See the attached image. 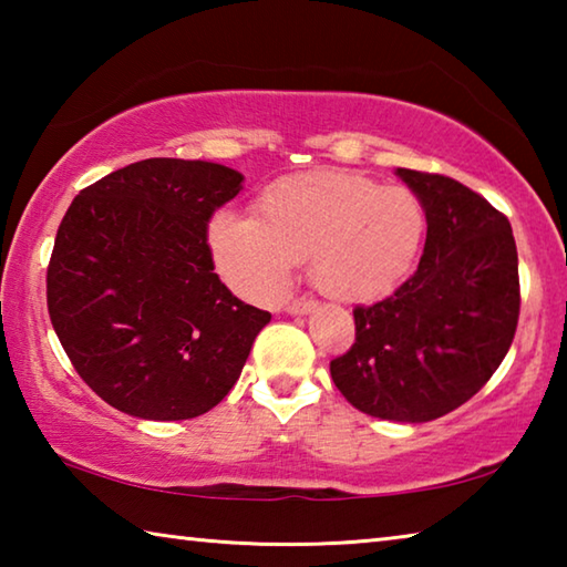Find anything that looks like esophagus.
Returning a JSON list of instances; mask_svg holds the SVG:
<instances>
[{
  "mask_svg": "<svg viewBox=\"0 0 567 567\" xmlns=\"http://www.w3.org/2000/svg\"><path fill=\"white\" fill-rule=\"evenodd\" d=\"M315 307H318V302H315V300H305V297H302V300L287 302L285 310L290 312V315H307V312H312Z\"/></svg>",
  "mask_w": 567,
  "mask_h": 567,
  "instance_id": "1",
  "label": "esophagus"
}]
</instances>
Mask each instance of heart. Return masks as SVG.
<instances>
[{"label":"heart","mask_w":567,"mask_h":567,"mask_svg":"<svg viewBox=\"0 0 567 567\" xmlns=\"http://www.w3.org/2000/svg\"><path fill=\"white\" fill-rule=\"evenodd\" d=\"M255 213H219L209 247L225 280L260 300L285 290L297 260L334 300H378L412 272L425 237L415 192L344 169L275 179Z\"/></svg>","instance_id":"obj_1"}]
</instances>
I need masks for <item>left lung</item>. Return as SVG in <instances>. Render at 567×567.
I'll return each instance as SVG.
<instances>
[{"instance_id": "obj_1", "label": "left lung", "mask_w": 567, "mask_h": 567, "mask_svg": "<svg viewBox=\"0 0 567 567\" xmlns=\"http://www.w3.org/2000/svg\"><path fill=\"white\" fill-rule=\"evenodd\" d=\"M425 209L417 270L375 305H358L352 348L330 362L334 385L372 417L427 422L493 378L520 318L511 223L457 179L398 167Z\"/></svg>"}]
</instances>
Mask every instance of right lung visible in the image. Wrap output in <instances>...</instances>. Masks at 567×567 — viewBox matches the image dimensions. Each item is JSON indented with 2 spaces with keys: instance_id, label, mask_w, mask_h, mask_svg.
Here are the masks:
<instances>
[{
  "instance_id": "add662e5",
  "label": "right lung",
  "mask_w": 567,
  "mask_h": 567,
  "mask_svg": "<svg viewBox=\"0 0 567 567\" xmlns=\"http://www.w3.org/2000/svg\"><path fill=\"white\" fill-rule=\"evenodd\" d=\"M243 175L152 157L84 187L56 229L47 310L80 378L127 415L189 420L223 400L272 315L227 290L207 227Z\"/></svg>"
}]
</instances>
